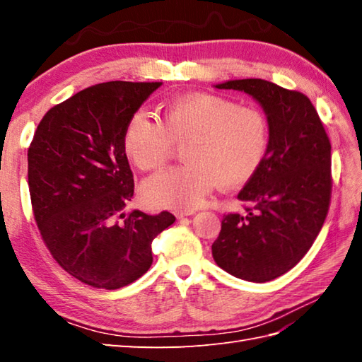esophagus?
Masks as SVG:
<instances>
[{
    "label": "esophagus",
    "instance_id": "obj_1",
    "mask_svg": "<svg viewBox=\"0 0 362 362\" xmlns=\"http://www.w3.org/2000/svg\"><path fill=\"white\" fill-rule=\"evenodd\" d=\"M194 213H196L194 210H177L174 214H175L177 219H182L185 216H191V214H194Z\"/></svg>",
    "mask_w": 362,
    "mask_h": 362
}]
</instances>
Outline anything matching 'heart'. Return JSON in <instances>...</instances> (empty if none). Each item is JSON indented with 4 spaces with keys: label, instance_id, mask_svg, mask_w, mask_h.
Wrapping results in <instances>:
<instances>
[{
    "label": "heart",
    "instance_id": "b5f03b06",
    "mask_svg": "<svg viewBox=\"0 0 362 362\" xmlns=\"http://www.w3.org/2000/svg\"><path fill=\"white\" fill-rule=\"evenodd\" d=\"M160 121L135 112L122 130V149L141 171L163 166L175 144H185V165L143 183L144 201L166 209L201 205L214 187L238 188L252 180L271 148V122L263 110L211 93H189L160 104Z\"/></svg>",
    "mask_w": 362,
    "mask_h": 362
}]
</instances>
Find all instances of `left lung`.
<instances>
[{
	"mask_svg": "<svg viewBox=\"0 0 362 362\" xmlns=\"http://www.w3.org/2000/svg\"><path fill=\"white\" fill-rule=\"evenodd\" d=\"M214 87L255 99L271 122L272 138L264 165L238 194L250 206L243 214H226L211 245L213 258L238 279L271 281L305 257L324 226L332 197V144L300 91L264 79Z\"/></svg>",
	"mask_w": 362,
	"mask_h": 362,
	"instance_id": "left-lung-1",
	"label": "left lung"
}]
</instances>
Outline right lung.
<instances>
[{"instance_id":"1","label":"right lung","mask_w":362,"mask_h":362,"mask_svg":"<svg viewBox=\"0 0 362 362\" xmlns=\"http://www.w3.org/2000/svg\"><path fill=\"white\" fill-rule=\"evenodd\" d=\"M161 82L112 81L46 112L28 149L40 235L65 271L93 288L127 286L152 264L151 244L174 214L124 213L134 174L122 149L127 119Z\"/></svg>"}]
</instances>
